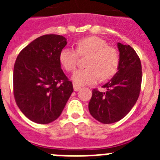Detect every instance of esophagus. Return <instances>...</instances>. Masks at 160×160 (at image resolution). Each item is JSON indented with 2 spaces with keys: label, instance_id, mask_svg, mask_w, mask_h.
Segmentation results:
<instances>
[{
  "label": "esophagus",
  "instance_id": "esophagus-1",
  "mask_svg": "<svg viewBox=\"0 0 160 160\" xmlns=\"http://www.w3.org/2000/svg\"><path fill=\"white\" fill-rule=\"evenodd\" d=\"M73 90H74V91H78V90L81 89V87H79V86H78V85H76V84H73Z\"/></svg>",
  "mask_w": 160,
  "mask_h": 160
}]
</instances>
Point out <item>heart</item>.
I'll return each mask as SVG.
<instances>
[{
	"mask_svg": "<svg viewBox=\"0 0 160 160\" xmlns=\"http://www.w3.org/2000/svg\"><path fill=\"white\" fill-rule=\"evenodd\" d=\"M78 54L90 55V57L87 62V69L76 70L72 74V81L78 86L94 84L99 77L102 79L109 78L118 70V53L100 38L91 36L79 40L77 51L71 48H64L59 54V62L65 70L73 71L77 66Z\"/></svg>",
	"mask_w": 160,
	"mask_h": 160,
	"instance_id": "heart-1",
	"label": "heart"
}]
</instances>
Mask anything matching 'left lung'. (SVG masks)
Listing matches in <instances>:
<instances>
[{
    "label": "left lung",
    "mask_w": 160,
    "mask_h": 160,
    "mask_svg": "<svg viewBox=\"0 0 160 160\" xmlns=\"http://www.w3.org/2000/svg\"><path fill=\"white\" fill-rule=\"evenodd\" d=\"M119 63L114 77L103 85L105 91L92 90L89 102L90 114L104 124L114 123L127 115L140 92L142 66L136 52L129 45L118 42Z\"/></svg>",
    "instance_id": "obj_1"
}]
</instances>
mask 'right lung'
Instances as JSON below:
<instances>
[{"mask_svg":"<svg viewBox=\"0 0 160 160\" xmlns=\"http://www.w3.org/2000/svg\"><path fill=\"white\" fill-rule=\"evenodd\" d=\"M66 44L62 35H43L24 48L16 59L14 98L21 111L36 123L57 119L73 92L59 62Z\"/></svg>","mask_w":160,"mask_h":160,"instance_id":"obj_1","label":"right lung"}]
</instances>
